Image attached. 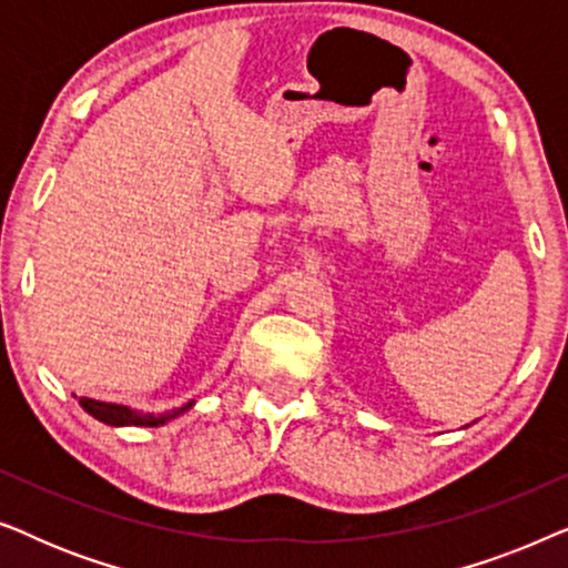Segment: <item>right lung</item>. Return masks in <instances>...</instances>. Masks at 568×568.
<instances>
[{
	"label": "right lung",
	"mask_w": 568,
	"mask_h": 568,
	"mask_svg": "<svg viewBox=\"0 0 568 568\" xmlns=\"http://www.w3.org/2000/svg\"><path fill=\"white\" fill-rule=\"evenodd\" d=\"M80 406L88 410L92 418H98V422L111 424V426H160L170 422V418L181 416L183 410H189L193 406V400L185 403L181 408L165 410V414H139V410L119 406V403H103L92 398H80Z\"/></svg>",
	"instance_id": "right-lung-1"
}]
</instances>
